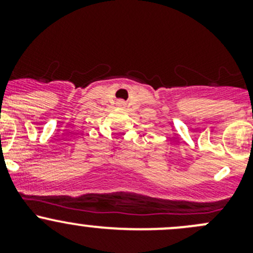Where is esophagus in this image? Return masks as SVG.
Instances as JSON below:
<instances>
[{
    "label": "esophagus",
    "instance_id": "34e87169",
    "mask_svg": "<svg viewBox=\"0 0 253 253\" xmlns=\"http://www.w3.org/2000/svg\"><path fill=\"white\" fill-rule=\"evenodd\" d=\"M117 104H118V106H124L126 103H124V101H118L117 102Z\"/></svg>",
    "mask_w": 253,
    "mask_h": 253
}]
</instances>
